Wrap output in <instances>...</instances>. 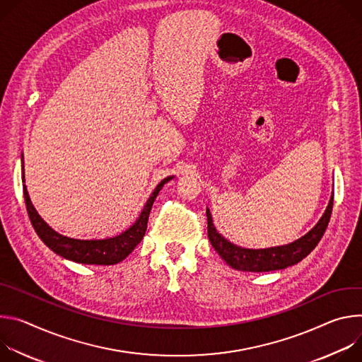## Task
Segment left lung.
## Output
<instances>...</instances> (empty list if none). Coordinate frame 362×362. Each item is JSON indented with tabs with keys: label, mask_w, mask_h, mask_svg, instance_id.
<instances>
[{
	"label": "left lung",
	"mask_w": 362,
	"mask_h": 362,
	"mask_svg": "<svg viewBox=\"0 0 362 362\" xmlns=\"http://www.w3.org/2000/svg\"><path fill=\"white\" fill-rule=\"evenodd\" d=\"M334 206V195L329 199V204L325 213L316 223V226L295 242L284 246L267 247V249H246L228 242L216 228L210 210L207 209V230L210 243L220 257L233 269L242 272H272L282 270L289 266L299 263L305 259L322 238Z\"/></svg>",
	"instance_id": "8db88e82"
}]
</instances>
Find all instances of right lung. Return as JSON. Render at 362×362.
<instances>
[{"label": "right lung", "mask_w": 362, "mask_h": 362, "mask_svg": "<svg viewBox=\"0 0 362 362\" xmlns=\"http://www.w3.org/2000/svg\"><path fill=\"white\" fill-rule=\"evenodd\" d=\"M23 182L24 181V163H23ZM174 175L164 178L160 181L152 194L149 195L148 202L145 203L139 217L136 221L127 228L125 231L119 233L113 237H106V238H73L63 235L53 230L43 218L37 213L34 209L27 187L23 184V192H24V199H25V207L27 213L30 217V221L37 233V235L42 238V242L56 255L76 262V263H82V264H99V266H109V264H116L119 262H122L127 256L132 253V250L141 243V240L145 235L146 226H148V217L152 209V204L155 202L156 195L159 191L163 189V187L171 181Z\"/></svg>", "instance_id": "add662e5"}]
</instances>
